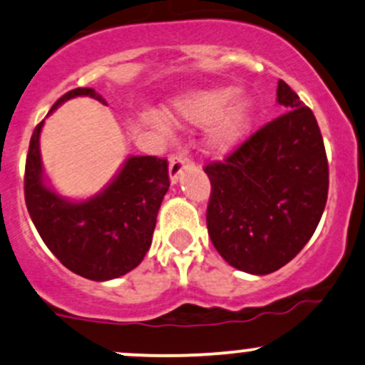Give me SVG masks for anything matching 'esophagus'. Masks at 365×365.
<instances>
[{
  "label": "esophagus",
  "instance_id": "esophagus-1",
  "mask_svg": "<svg viewBox=\"0 0 365 365\" xmlns=\"http://www.w3.org/2000/svg\"><path fill=\"white\" fill-rule=\"evenodd\" d=\"M189 164H190V159H189V155L185 154V152H176V154L173 155V158H171V161H170V180H171V183L178 182L180 175L183 173V170H185Z\"/></svg>",
  "mask_w": 365,
  "mask_h": 365
}]
</instances>
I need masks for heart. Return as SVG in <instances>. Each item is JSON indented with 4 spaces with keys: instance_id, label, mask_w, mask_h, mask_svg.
<instances>
[{
    "instance_id": "b5f03b06",
    "label": "heart",
    "mask_w": 365,
    "mask_h": 365,
    "mask_svg": "<svg viewBox=\"0 0 365 365\" xmlns=\"http://www.w3.org/2000/svg\"><path fill=\"white\" fill-rule=\"evenodd\" d=\"M230 96V88H213L187 95L176 103V112L185 121L206 124L215 119L207 145L220 154L230 152L242 142L251 121V100L246 95Z\"/></svg>"
}]
</instances>
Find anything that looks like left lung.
Listing matches in <instances>:
<instances>
[{
  "label": "left lung",
  "mask_w": 365,
  "mask_h": 365,
  "mask_svg": "<svg viewBox=\"0 0 365 365\" xmlns=\"http://www.w3.org/2000/svg\"><path fill=\"white\" fill-rule=\"evenodd\" d=\"M282 114L223 161L210 163L207 234L228 265L267 275L310 241L324 213L329 166L317 119L280 79Z\"/></svg>",
  "instance_id": "1"
}]
</instances>
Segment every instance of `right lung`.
<instances>
[{"instance_id": "right-lung-1", "label": "right lung", "mask_w": 365, "mask_h": 365, "mask_svg": "<svg viewBox=\"0 0 365 365\" xmlns=\"http://www.w3.org/2000/svg\"><path fill=\"white\" fill-rule=\"evenodd\" d=\"M91 97L106 103L93 88H76L53 103ZM34 128L26 159L24 194L27 211L43 242L63 267L90 280H110L142 263L149 251L155 218L170 189L166 159L130 155L102 192L86 201H69L45 182L39 135Z\"/></svg>"}]
</instances>
